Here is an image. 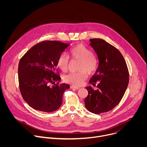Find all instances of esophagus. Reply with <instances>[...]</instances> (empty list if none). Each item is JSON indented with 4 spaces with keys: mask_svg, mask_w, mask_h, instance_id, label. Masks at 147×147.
I'll return each mask as SVG.
<instances>
[{
    "mask_svg": "<svg viewBox=\"0 0 147 147\" xmlns=\"http://www.w3.org/2000/svg\"><path fill=\"white\" fill-rule=\"evenodd\" d=\"M71 88H73V89H76V90H78L80 88L79 87H74V86H71Z\"/></svg>",
    "mask_w": 147,
    "mask_h": 147,
    "instance_id": "esophagus-1",
    "label": "esophagus"
}]
</instances>
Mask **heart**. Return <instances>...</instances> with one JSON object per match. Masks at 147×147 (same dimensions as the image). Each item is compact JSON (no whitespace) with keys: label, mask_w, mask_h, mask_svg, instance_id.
Returning <instances> with one entry per match:
<instances>
[{"label":"heart","mask_w":147,"mask_h":147,"mask_svg":"<svg viewBox=\"0 0 147 147\" xmlns=\"http://www.w3.org/2000/svg\"><path fill=\"white\" fill-rule=\"evenodd\" d=\"M70 55L74 59L81 60L80 72L71 73L65 76V81L76 87L81 86L87 77V73H94L98 69V61L93 56V52L82 44L77 45L70 49ZM69 58L64 53L60 54L57 60L58 67L63 71L67 70L69 65Z\"/></svg>","instance_id":"1"}]
</instances>
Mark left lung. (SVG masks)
<instances>
[{
	"label": "left lung",
	"instance_id": "8db88e82",
	"mask_svg": "<svg viewBox=\"0 0 147 147\" xmlns=\"http://www.w3.org/2000/svg\"><path fill=\"white\" fill-rule=\"evenodd\" d=\"M90 45L96 52L99 66L90 83L97 84V89L88 86L84 100L88 111L100 114L113 109L122 99L129 81L126 63L120 51L102 39H91Z\"/></svg>",
	"mask_w": 147,
	"mask_h": 147
}]
</instances>
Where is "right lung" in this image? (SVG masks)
<instances>
[{
  "mask_svg": "<svg viewBox=\"0 0 147 147\" xmlns=\"http://www.w3.org/2000/svg\"><path fill=\"white\" fill-rule=\"evenodd\" d=\"M70 44L56 40H47L32 47L20 59L18 82L24 100L35 110L52 112L62 103V96L70 86L60 84V76L56 73L59 56ZM57 85L49 86L51 83Z\"/></svg>",
  "mask_w": 147,
  "mask_h": 147,
  "instance_id": "obj_1",
  "label": "right lung"
}]
</instances>
